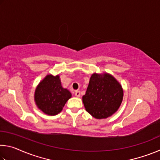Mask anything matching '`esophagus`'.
<instances>
[{
	"instance_id": "34e87169",
	"label": "esophagus",
	"mask_w": 160,
	"mask_h": 160,
	"mask_svg": "<svg viewBox=\"0 0 160 160\" xmlns=\"http://www.w3.org/2000/svg\"><path fill=\"white\" fill-rule=\"evenodd\" d=\"M75 95L77 97H80V92L79 90L75 91Z\"/></svg>"
}]
</instances>
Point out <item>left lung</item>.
I'll return each mask as SVG.
<instances>
[{"label": "left lung", "instance_id": "left-lung-1", "mask_svg": "<svg viewBox=\"0 0 160 160\" xmlns=\"http://www.w3.org/2000/svg\"><path fill=\"white\" fill-rule=\"evenodd\" d=\"M122 88L109 74L92 75L82 102L87 112L97 119L114 113L122 102Z\"/></svg>", "mask_w": 160, "mask_h": 160}]
</instances>
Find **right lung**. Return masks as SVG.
<instances>
[{
    "mask_svg": "<svg viewBox=\"0 0 160 160\" xmlns=\"http://www.w3.org/2000/svg\"><path fill=\"white\" fill-rule=\"evenodd\" d=\"M71 97L70 92L62 88L59 76L48 75L36 89L35 102L43 112L54 116L60 113Z\"/></svg>",
    "mask_w": 160,
    "mask_h": 160,
    "instance_id": "right-lung-1",
    "label": "right lung"
}]
</instances>
